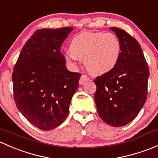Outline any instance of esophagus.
<instances>
[{"mask_svg":"<svg viewBox=\"0 0 158 158\" xmlns=\"http://www.w3.org/2000/svg\"><path fill=\"white\" fill-rule=\"evenodd\" d=\"M89 80H90V78L87 75H82L80 80H79V84L80 85H83L85 82H88Z\"/></svg>","mask_w":158,"mask_h":158,"instance_id":"obj_1","label":"esophagus"}]
</instances>
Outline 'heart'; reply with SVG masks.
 <instances>
[{
	"mask_svg": "<svg viewBox=\"0 0 158 158\" xmlns=\"http://www.w3.org/2000/svg\"><path fill=\"white\" fill-rule=\"evenodd\" d=\"M121 50L120 42L113 33L84 32L72 39L69 51L65 53V58L73 65H76L79 60H83L89 73L101 75L115 67Z\"/></svg>",
	"mask_w": 158,
	"mask_h": 158,
	"instance_id": "heart-1",
	"label": "heart"
}]
</instances>
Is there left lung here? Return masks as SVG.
Returning a JSON list of instances; mask_svg holds the SVG:
<instances>
[{
    "mask_svg": "<svg viewBox=\"0 0 158 158\" xmlns=\"http://www.w3.org/2000/svg\"><path fill=\"white\" fill-rule=\"evenodd\" d=\"M110 29L120 42V58L114 69L94 80L95 102L106 124L121 127L133 121L145 103L149 69L139 43L124 30Z\"/></svg>",
    "mask_w": 158,
    "mask_h": 158,
    "instance_id": "1",
    "label": "left lung"
}]
</instances>
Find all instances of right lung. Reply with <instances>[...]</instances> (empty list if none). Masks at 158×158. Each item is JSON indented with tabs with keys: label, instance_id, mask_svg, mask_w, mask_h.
<instances>
[{
	"label": "right lung",
	"instance_id": "obj_1",
	"mask_svg": "<svg viewBox=\"0 0 158 158\" xmlns=\"http://www.w3.org/2000/svg\"><path fill=\"white\" fill-rule=\"evenodd\" d=\"M73 27L37 30L23 46L12 74L14 98L21 114L48 131L67 117L81 74L66 69L60 47Z\"/></svg>",
	"mask_w": 158,
	"mask_h": 158
}]
</instances>
